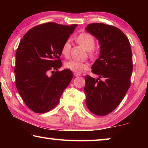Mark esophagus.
<instances>
[{
    "instance_id": "1",
    "label": "esophagus",
    "mask_w": 148,
    "mask_h": 148,
    "mask_svg": "<svg viewBox=\"0 0 148 148\" xmlns=\"http://www.w3.org/2000/svg\"><path fill=\"white\" fill-rule=\"evenodd\" d=\"M74 75L76 77H78V76H81V74H79V73H77V72H74Z\"/></svg>"
}]
</instances>
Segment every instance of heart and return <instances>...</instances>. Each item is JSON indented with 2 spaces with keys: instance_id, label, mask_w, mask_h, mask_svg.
I'll return each mask as SVG.
<instances>
[{
  "instance_id": "1",
  "label": "heart",
  "mask_w": 148,
  "mask_h": 148,
  "mask_svg": "<svg viewBox=\"0 0 148 148\" xmlns=\"http://www.w3.org/2000/svg\"><path fill=\"white\" fill-rule=\"evenodd\" d=\"M76 41L77 43L86 49L87 51H91L90 56L95 57L96 56V52L94 51L93 48L95 46V40L94 37L87 32H82L76 37ZM71 42L69 40H66L62 45L61 48V53L65 57L69 56L71 51ZM65 68L68 69L75 72H81L88 69V64L86 62L76 61V60H70L64 63Z\"/></svg>"
}]
</instances>
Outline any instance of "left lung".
Returning <instances> with one entry per match:
<instances>
[{
	"instance_id": "obj_1",
	"label": "left lung",
	"mask_w": 148,
	"mask_h": 148,
	"mask_svg": "<svg viewBox=\"0 0 148 148\" xmlns=\"http://www.w3.org/2000/svg\"><path fill=\"white\" fill-rule=\"evenodd\" d=\"M86 29L101 45L100 56L91 67L99 77H85L86 106L93 114L106 116L116 108L131 86V44L126 35L114 26L97 23L89 24Z\"/></svg>"
}]
</instances>
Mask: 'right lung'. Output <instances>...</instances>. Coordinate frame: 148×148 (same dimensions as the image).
I'll return each mask as SVG.
<instances>
[{
  "instance_id": "add662e5",
  "label": "right lung",
  "mask_w": 148,
  "mask_h": 148,
  "mask_svg": "<svg viewBox=\"0 0 148 148\" xmlns=\"http://www.w3.org/2000/svg\"><path fill=\"white\" fill-rule=\"evenodd\" d=\"M77 25L41 24L30 29L20 41L14 67L16 85L25 104L36 113L53 109L71 82V70L58 69L62 66V45ZM49 71L51 77L47 75Z\"/></svg>"
}]
</instances>
